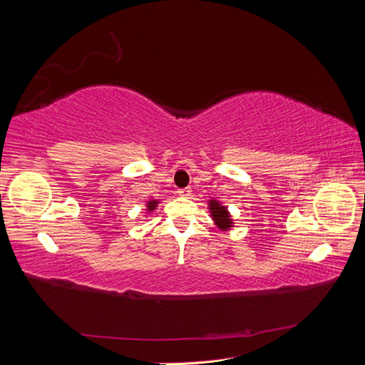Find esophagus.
Wrapping results in <instances>:
<instances>
[{
    "mask_svg": "<svg viewBox=\"0 0 365 365\" xmlns=\"http://www.w3.org/2000/svg\"><path fill=\"white\" fill-rule=\"evenodd\" d=\"M178 195H181V196H190L192 195V189H189V187H184V189H178Z\"/></svg>",
    "mask_w": 365,
    "mask_h": 365,
    "instance_id": "esophagus-1",
    "label": "esophagus"
}]
</instances>
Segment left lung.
<instances>
[{"mask_svg": "<svg viewBox=\"0 0 365 365\" xmlns=\"http://www.w3.org/2000/svg\"><path fill=\"white\" fill-rule=\"evenodd\" d=\"M210 210H212V217L215 219V222L219 228L228 230L231 227V224H233L231 222L228 212H227V207H222L212 200V202H210Z\"/></svg>", "mask_w": 365, "mask_h": 365, "instance_id": "left-lung-1", "label": "left lung"}]
</instances>
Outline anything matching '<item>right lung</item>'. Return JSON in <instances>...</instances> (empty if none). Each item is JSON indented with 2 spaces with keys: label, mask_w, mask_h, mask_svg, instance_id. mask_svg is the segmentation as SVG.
<instances>
[{
  "label": "right lung",
  "mask_w": 365,
  "mask_h": 365,
  "mask_svg": "<svg viewBox=\"0 0 365 365\" xmlns=\"http://www.w3.org/2000/svg\"><path fill=\"white\" fill-rule=\"evenodd\" d=\"M155 207H157V201H150V202L148 204V210H149V212H150V210L155 208Z\"/></svg>",
  "instance_id": "1"
}]
</instances>
